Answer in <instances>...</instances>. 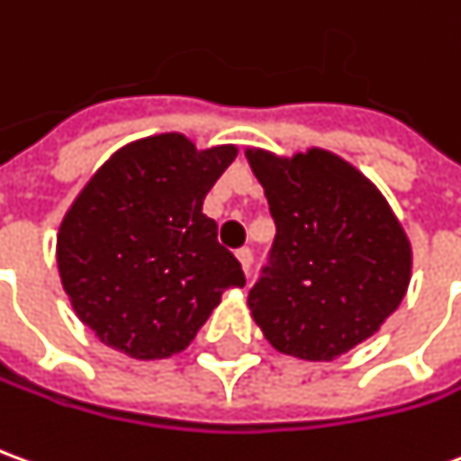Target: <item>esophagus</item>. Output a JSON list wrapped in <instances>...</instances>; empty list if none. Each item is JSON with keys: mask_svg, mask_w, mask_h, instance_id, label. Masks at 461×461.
I'll return each instance as SVG.
<instances>
[{"mask_svg": "<svg viewBox=\"0 0 461 461\" xmlns=\"http://www.w3.org/2000/svg\"><path fill=\"white\" fill-rule=\"evenodd\" d=\"M237 259H240L244 275H249V267H252V249H247V247L240 249V252H237Z\"/></svg>", "mask_w": 461, "mask_h": 461, "instance_id": "34e87169", "label": "esophagus"}]
</instances>
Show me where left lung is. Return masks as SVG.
<instances>
[{
    "label": "left lung",
    "mask_w": 461,
    "mask_h": 461,
    "mask_svg": "<svg viewBox=\"0 0 461 461\" xmlns=\"http://www.w3.org/2000/svg\"><path fill=\"white\" fill-rule=\"evenodd\" d=\"M244 154L276 224L272 262L247 299L252 320L276 352L331 362L402 304L410 237L375 182L339 154Z\"/></svg>",
    "instance_id": "8db88e82"
}]
</instances>
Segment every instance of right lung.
<instances>
[{"mask_svg": "<svg viewBox=\"0 0 461 461\" xmlns=\"http://www.w3.org/2000/svg\"><path fill=\"white\" fill-rule=\"evenodd\" d=\"M237 147L199 149L179 131L130 141L82 186L57 231V267L74 314L131 359L189 347L244 272L202 214Z\"/></svg>", "mask_w": 461, "mask_h": 461, "instance_id": "obj_1", "label": "right lung"}]
</instances>
